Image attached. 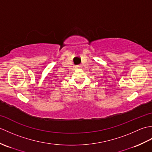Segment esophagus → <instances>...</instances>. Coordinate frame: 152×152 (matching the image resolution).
I'll return each instance as SVG.
<instances>
[{
    "instance_id": "esophagus-1",
    "label": "esophagus",
    "mask_w": 152,
    "mask_h": 152,
    "mask_svg": "<svg viewBox=\"0 0 152 152\" xmlns=\"http://www.w3.org/2000/svg\"><path fill=\"white\" fill-rule=\"evenodd\" d=\"M76 69H82V66L80 65V64H78V65H76Z\"/></svg>"
}]
</instances>
